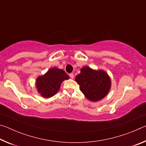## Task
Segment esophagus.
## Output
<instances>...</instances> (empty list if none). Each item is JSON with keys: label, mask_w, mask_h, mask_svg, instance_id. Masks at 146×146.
Here are the masks:
<instances>
[{"label": "esophagus", "mask_w": 146, "mask_h": 146, "mask_svg": "<svg viewBox=\"0 0 146 146\" xmlns=\"http://www.w3.org/2000/svg\"><path fill=\"white\" fill-rule=\"evenodd\" d=\"M70 76L71 78H74L73 73H70Z\"/></svg>", "instance_id": "1"}]
</instances>
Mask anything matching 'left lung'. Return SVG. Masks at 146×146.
<instances>
[{
    "label": "left lung",
    "instance_id": "8db88e82",
    "mask_svg": "<svg viewBox=\"0 0 146 146\" xmlns=\"http://www.w3.org/2000/svg\"><path fill=\"white\" fill-rule=\"evenodd\" d=\"M80 90L85 97L92 102H97L104 98L111 88V79L103 70H94L84 67L75 77Z\"/></svg>",
    "mask_w": 146,
    "mask_h": 146
}]
</instances>
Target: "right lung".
Masks as SVG:
<instances>
[{
    "instance_id": "1",
    "label": "right lung",
    "mask_w": 146,
    "mask_h": 146,
    "mask_svg": "<svg viewBox=\"0 0 146 146\" xmlns=\"http://www.w3.org/2000/svg\"><path fill=\"white\" fill-rule=\"evenodd\" d=\"M68 79L69 76L64 70L56 68H51L44 75L36 78V86L42 97L50 98L58 92L61 83Z\"/></svg>"
}]
</instances>
